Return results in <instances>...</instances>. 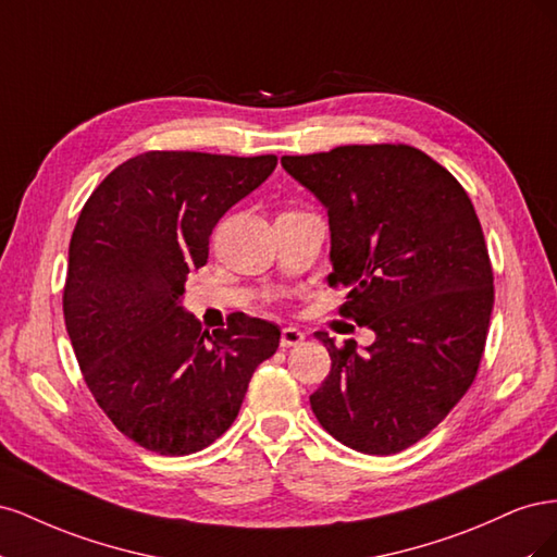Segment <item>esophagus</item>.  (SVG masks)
I'll return each mask as SVG.
<instances>
[{
    "label": "esophagus",
    "instance_id": "1",
    "mask_svg": "<svg viewBox=\"0 0 557 557\" xmlns=\"http://www.w3.org/2000/svg\"><path fill=\"white\" fill-rule=\"evenodd\" d=\"M301 342H305V332L297 330V327H283V332H281V346L283 348L299 346Z\"/></svg>",
    "mask_w": 557,
    "mask_h": 557
}]
</instances>
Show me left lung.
Wrapping results in <instances>:
<instances>
[{"label":"left lung","mask_w":557,"mask_h":557,"mask_svg":"<svg viewBox=\"0 0 557 557\" xmlns=\"http://www.w3.org/2000/svg\"><path fill=\"white\" fill-rule=\"evenodd\" d=\"M323 201L339 313L376 342L334 346L311 409L336 442L393 455L430 434L471 387L495 305L493 264L469 195L448 170L407 144L336 146L283 156Z\"/></svg>","instance_id":"8db88e82"}]
</instances>
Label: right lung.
<instances>
[{
    "label": "right lung",
    "instance_id": "right-lung-1",
    "mask_svg": "<svg viewBox=\"0 0 557 557\" xmlns=\"http://www.w3.org/2000/svg\"><path fill=\"white\" fill-rule=\"evenodd\" d=\"M276 162L148 150L117 164L78 215L64 325L99 409L146 450L190 455L213 444L237 418L252 372L278 348L281 330L267 320L234 313L209 334L181 309L215 223Z\"/></svg>",
    "mask_w": 557,
    "mask_h": 557
}]
</instances>
